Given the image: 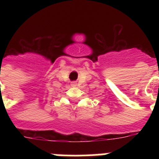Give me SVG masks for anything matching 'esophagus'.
I'll use <instances>...</instances> for the list:
<instances>
[{
    "label": "esophagus",
    "mask_w": 159,
    "mask_h": 159,
    "mask_svg": "<svg viewBox=\"0 0 159 159\" xmlns=\"http://www.w3.org/2000/svg\"><path fill=\"white\" fill-rule=\"evenodd\" d=\"M76 85H77V84H76V83H75V82L71 83V86H72V87H75Z\"/></svg>",
    "instance_id": "obj_1"
}]
</instances>
